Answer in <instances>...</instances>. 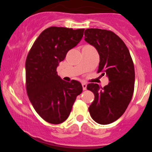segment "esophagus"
<instances>
[{
    "label": "esophagus",
    "mask_w": 152,
    "mask_h": 152,
    "mask_svg": "<svg viewBox=\"0 0 152 152\" xmlns=\"http://www.w3.org/2000/svg\"><path fill=\"white\" fill-rule=\"evenodd\" d=\"M82 87H83V90H84V91L86 90V86H87V84H86V83H82Z\"/></svg>",
    "instance_id": "1"
}]
</instances>
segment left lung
<instances>
[{"label": "left lung", "instance_id": "obj_1", "mask_svg": "<svg viewBox=\"0 0 152 152\" xmlns=\"http://www.w3.org/2000/svg\"><path fill=\"white\" fill-rule=\"evenodd\" d=\"M84 40L94 46L99 55L97 72L109 78V84L101 88L91 83L87 89L95 95L88 108L95 122L100 124L111 123L122 116L132 100L134 91V66L125 43L111 31L86 29Z\"/></svg>", "mask_w": 152, "mask_h": 152}]
</instances>
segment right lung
Instances as JSON below:
<instances>
[{
	"label": "right lung",
	"mask_w": 152,
	"mask_h": 152,
	"mask_svg": "<svg viewBox=\"0 0 152 152\" xmlns=\"http://www.w3.org/2000/svg\"><path fill=\"white\" fill-rule=\"evenodd\" d=\"M84 31L62 27L45 29L27 57V93L35 111L49 123L57 124L65 121L77 96L82 92L80 82L63 80L57 75V68L68 50L80 42Z\"/></svg>",
	"instance_id": "add662e5"
}]
</instances>
